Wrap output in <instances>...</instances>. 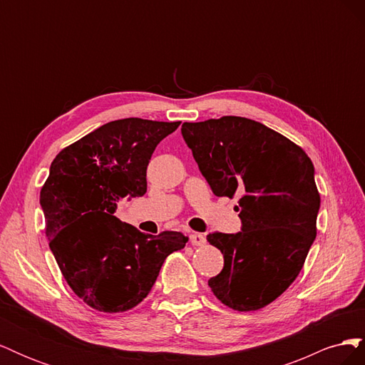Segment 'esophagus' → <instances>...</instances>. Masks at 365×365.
Listing matches in <instances>:
<instances>
[{"label": "esophagus", "instance_id": "obj_1", "mask_svg": "<svg viewBox=\"0 0 365 365\" xmlns=\"http://www.w3.org/2000/svg\"><path fill=\"white\" fill-rule=\"evenodd\" d=\"M190 242L193 247H202L205 244V236L202 233H192Z\"/></svg>", "mask_w": 365, "mask_h": 365}]
</instances>
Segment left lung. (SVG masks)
<instances>
[{
	"label": "left lung",
	"instance_id": "1",
	"mask_svg": "<svg viewBox=\"0 0 365 365\" xmlns=\"http://www.w3.org/2000/svg\"><path fill=\"white\" fill-rule=\"evenodd\" d=\"M181 132L213 193L239 196L242 231L207 236L224 254L208 286L235 311H257L289 288L315 240L314 164L289 138L245 117L182 123Z\"/></svg>",
	"mask_w": 365,
	"mask_h": 365
}]
</instances>
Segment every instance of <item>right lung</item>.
I'll list each match as a JSON object with an SVG mask.
<instances>
[{
    "label": "right lung",
    "mask_w": 365,
    "mask_h": 365,
    "mask_svg": "<svg viewBox=\"0 0 365 365\" xmlns=\"http://www.w3.org/2000/svg\"><path fill=\"white\" fill-rule=\"evenodd\" d=\"M181 121L114 120L62 149L41 189L46 236L73 292L101 312L141 303L165 257L185 247L180 231L145 235L114 216L125 197L148 190V164Z\"/></svg>",
    "instance_id": "add662e5"
}]
</instances>
